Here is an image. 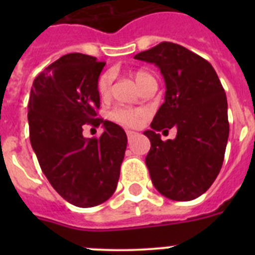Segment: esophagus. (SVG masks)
Wrapping results in <instances>:
<instances>
[{
    "instance_id": "esophagus-1",
    "label": "esophagus",
    "mask_w": 255,
    "mask_h": 255,
    "mask_svg": "<svg viewBox=\"0 0 255 255\" xmlns=\"http://www.w3.org/2000/svg\"><path fill=\"white\" fill-rule=\"evenodd\" d=\"M135 134H136V132H135V131H130V130H129V131H126V135H128V139H129V140L132 138V136H134Z\"/></svg>"
}]
</instances>
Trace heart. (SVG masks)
<instances>
[{"instance_id":"b5f03b06","label":"heart","mask_w":255,"mask_h":255,"mask_svg":"<svg viewBox=\"0 0 255 255\" xmlns=\"http://www.w3.org/2000/svg\"><path fill=\"white\" fill-rule=\"evenodd\" d=\"M134 78L136 84L140 85L145 79L150 78V75L147 71L139 70V71H136L134 74ZM110 87H111V78H110L108 74H103L100 78V80H98V84H97L98 93H100V96L102 98H106L108 96V93H110ZM144 116H145V111L144 110H136V108L119 107L115 108L114 111L111 112L112 120L124 126H138L144 119Z\"/></svg>"}]
</instances>
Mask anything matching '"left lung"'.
<instances>
[{
	"label": "left lung",
	"instance_id": "obj_1",
	"mask_svg": "<svg viewBox=\"0 0 255 255\" xmlns=\"http://www.w3.org/2000/svg\"><path fill=\"white\" fill-rule=\"evenodd\" d=\"M134 58L154 64L166 84L164 102L153 119L145 157L153 185L163 197L186 202L206 193L220 173L229 139L227 98L208 61L171 42ZM178 129L163 142L157 131Z\"/></svg>",
	"mask_w": 255,
	"mask_h": 255
}]
</instances>
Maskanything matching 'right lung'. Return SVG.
<instances>
[{"label": "right lung", "instance_id": "right-lung-1", "mask_svg": "<svg viewBox=\"0 0 255 255\" xmlns=\"http://www.w3.org/2000/svg\"><path fill=\"white\" fill-rule=\"evenodd\" d=\"M103 66L83 53L62 56L34 79L29 97V135L40 168L61 197L82 208L114 194L128 144L123 128L97 119ZM84 123L105 131L85 138Z\"/></svg>", "mask_w": 255, "mask_h": 255}]
</instances>
